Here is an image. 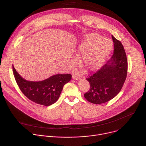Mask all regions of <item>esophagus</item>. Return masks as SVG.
Returning a JSON list of instances; mask_svg holds the SVG:
<instances>
[{"label": "esophagus", "mask_w": 146, "mask_h": 146, "mask_svg": "<svg viewBox=\"0 0 146 146\" xmlns=\"http://www.w3.org/2000/svg\"><path fill=\"white\" fill-rule=\"evenodd\" d=\"M72 78L73 79H74V80H78L80 79V77L78 75H73L72 76Z\"/></svg>", "instance_id": "1"}]
</instances>
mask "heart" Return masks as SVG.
I'll return each mask as SVG.
<instances>
[{
  "label": "heart",
  "mask_w": 146,
  "mask_h": 146,
  "mask_svg": "<svg viewBox=\"0 0 146 146\" xmlns=\"http://www.w3.org/2000/svg\"><path fill=\"white\" fill-rule=\"evenodd\" d=\"M112 48L113 43L110 40L102 38L98 33L87 35L76 50L77 55H80V65L88 70L99 69L111 52ZM75 64L76 60L72 59V66Z\"/></svg>",
  "instance_id": "obj_1"
}]
</instances>
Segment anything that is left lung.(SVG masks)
Returning <instances> with one entry per match:
<instances>
[{
    "mask_svg": "<svg viewBox=\"0 0 146 146\" xmlns=\"http://www.w3.org/2000/svg\"><path fill=\"white\" fill-rule=\"evenodd\" d=\"M114 52L111 59L87 78L90 88L84 94L90 102L99 105L114 98L121 90L128 73V60L120 41L111 36Z\"/></svg>",
    "mask_w": 146,
    "mask_h": 146,
    "instance_id": "1",
    "label": "left lung"
}]
</instances>
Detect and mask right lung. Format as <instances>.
I'll list each match as a JSON object with an SVG mask.
<instances>
[{
	"label": "right lung",
	"instance_id": "1",
	"mask_svg": "<svg viewBox=\"0 0 146 146\" xmlns=\"http://www.w3.org/2000/svg\"><path fill=\"white\" fill-rule=\"evenodd\" d=\"M13 72L20 90L31 101L43 106L55 103L64 86L72 78L70 74H59L38 82L29 81L21 77L13 65Z\"/></svg>",
	"mask_w": 146,
	"mask_h": 146
}]
</instances>
